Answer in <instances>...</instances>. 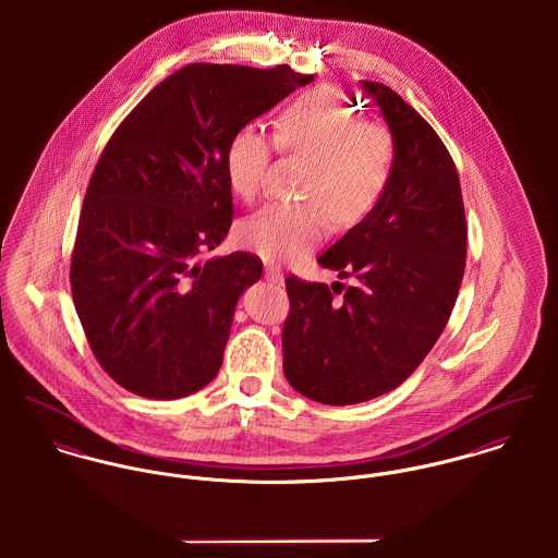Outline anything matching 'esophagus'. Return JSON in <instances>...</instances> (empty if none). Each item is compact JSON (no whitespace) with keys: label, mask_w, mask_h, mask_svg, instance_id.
Wrapping results in <instances>:
<instances>
[{"label":"esophagus","mask_w":558,"mask_h":558,"mask_svg":"<svg viewBox=\"0 0 558 558\" xmlns=\"http://www.w3.org/2000/svg\"><path fill=\"white\" fill-rule=\"evenodd\" d=\"M264 277H266V281H270V283H283V272H281V268L275 266V264H266Z\"/></svg>","instance_id":"34e87169"}]
</instances>
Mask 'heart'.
I'll list each match as a JSON object with an SVG mask.
<instances>
[{
  "instance_id": "obj_1",
  "label": "heart",
  "mask_w": 558,
  "mask_h": 558,
  "mask_svg": "<svg viewBox=\"0 0 558 558\" xmlns=\"http://www.w3.org/2000/svg\"><path fill=\"white\" fill-rule=\"evenodd\" d=\"M281 153L310 160L303 202H275L239 228L240 244L270 262H292L312 251L330 230L365 219L391 186L398 148L393 133L359 116L326 87L292 100L275 118ZM272 140L257 126H240L226 146L230 186L244 202L264 191Z\"/></svg>"
}]
</instances>
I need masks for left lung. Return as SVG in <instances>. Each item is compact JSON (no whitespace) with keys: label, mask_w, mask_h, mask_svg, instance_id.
I'll return each instance as SVG.
<instances>
[{"label":"left lung","mask_w":558,"mask_h":558,"mask_svg":"<svg viewBox=\"0 0 558 558\" xmlns=\"http://www.w3.org/2000/svg\"><path fill=\"white\" fill-rule=\"evenodd\" d=\"M361 85L380 105L398 162L380 204L318 257L354 283L286 279L283 374L328 405L398 389L445 330L466 268V215L447 146L389 85Z\"/></svg>","instance_id":"left-lung-1"}]
</instances>
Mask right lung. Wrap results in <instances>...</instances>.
Masks as SVG:
<instances>
[{"mask_svg":"<svg viewBox=\"0 0 558 558\" xmlns=\"http://www.w3.org/2000/svg\"><path fill=\"white\" fill-rule=\"evenodd\" d=\"M312 80L288 64H189L109 137L83 199L71 290L96 361L126 391L186 398L217 376L240 294L262 277L244 251L195 262L232 226L226 146Z\"/></svg>","mask_w":558,"mask_h":558,"instance_id":"obj_1","label":"right lung"}]
</instances>
